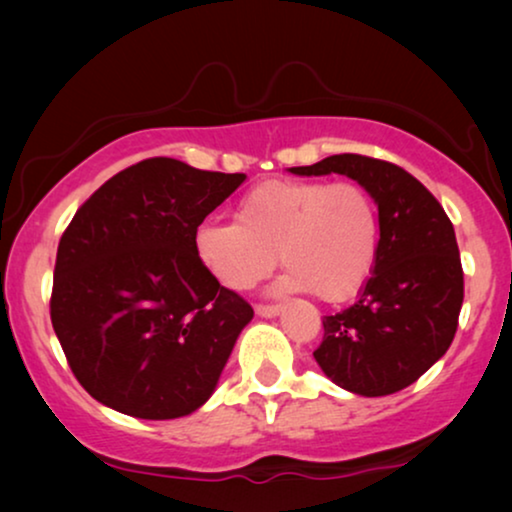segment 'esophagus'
<instances>
[{"label": "esophagus", "mask_w": 512, "mask_h": 512, "mask_svg": "<svg viewBox=\"0 0 512 512\" xmlns=\"http://www.w3.org/2000/svg\"><path fill=\"white\" fill-rule=\"evenodd\" d=\"M279 312H282V305H265V303L256 305L258 317H277Z\"/></svg>", "instance_id": "1"}]
</instances>
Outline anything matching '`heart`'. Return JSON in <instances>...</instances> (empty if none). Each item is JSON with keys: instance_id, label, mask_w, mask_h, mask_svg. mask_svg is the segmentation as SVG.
Masks as SVG:
<instances>
[{"instance_id": "obj_1", "label": "heart", "mask_w": 512, "mask_h": 512, "mask_svg": "<svg viewBox=\"0 0 512 512\" xmlns=\"http://www.w3.org/2000/svg\"><path fill=\"white\" fill-rule=\"evenodd\" d=\"M202 265L233 291L279 263L284 289L340 303L368 282L380 251V212L359 181L270 179L237 202L235 221H205L193 237Z\"/></svg>"}]
</instances>
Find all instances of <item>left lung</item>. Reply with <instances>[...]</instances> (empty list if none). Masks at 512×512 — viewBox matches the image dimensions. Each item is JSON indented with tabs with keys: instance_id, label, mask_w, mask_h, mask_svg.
<instances>
[{
	"instance_id": "1",
	"label": "left lung",
	"mask_w": 512,
	"mask_h": 512,
	"mask_svg": "<svg viewBox=\"0 0 512 512\" xmlns=\"http://www.w3.org/2000/svg\"><path fill=\"white\" fill-rule=\"evenodd\" d=\"M293 174H347L380 212V251L359 300L324 319L321 370L361 396L396 394L447 349L464 303V270L450 216L422 181L387 160L340 153Z\"/></svg>"
}]
</instances>
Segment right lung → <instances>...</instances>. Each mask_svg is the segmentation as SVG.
I'll list each match as a JSON object with an SVG mask.
<instances>
[{"mask_svg": "<svg viewBox=\"0 0 512 512\" xmlns=\"http://www.w3.org/2000/svg\"><path fill=\"white\" fill-rule=\"evenodd\" d=\"M244 179L146 158L104 181L69 221L51 321L95 401L174 419L212 396L254 310L202 265L193 237Z\"/></svg>", "mask_w": 512, "mask_h": 512, "instance_id": "obj_1", "label": "right lung"}]
</instances>
